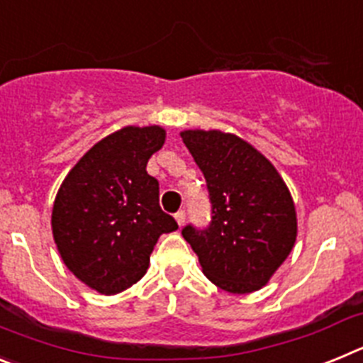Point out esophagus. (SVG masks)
<instances>
[{
    "instance_id": "34e87169",
    "label": "esophagus",
    "mask_w": 363,
    "mask_h": 363,
    "mask_svg": "<svg viewBox=\"0 0 363 363\" xmlns=\"http://www.w3.org/2000/svg\"><path fill=\"white\" fill-rule=\"evenodd\" d=\"M174 218H176V221H178V225L182 227L185 223V211H178V213L174 214Z\"/></svg>"
}]
</instances>
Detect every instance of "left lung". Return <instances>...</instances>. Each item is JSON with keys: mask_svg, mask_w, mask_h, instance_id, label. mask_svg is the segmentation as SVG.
<instances>
[{"mask_svg": "<svg viewBox=\"0 0 363 363\" xmlns=\"http://www.w3.org/2000/svg\"><path fill=\"white\" fill-rule=\"evenodd\" d=\"M179 136L203 172L213 211L209 225H185L184 238L220 289H262L296 242L289 189L274 165L242 138L198 129Z\"/></svg>", "mask_w": 363, "mask_h": 363, "instance_id": "obj_1", "label": "left lung"}]
</instances>
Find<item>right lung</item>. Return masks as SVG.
Listing matches in <instances>:
<instances>
[{"mask_svg":"<svg viewBox=\"0 0 363 363\" xmlns=\"http://www.w3.org/2000/svg\"><path fill=\"white\" fill-rule=\"evenodd\" d=\"M165 143L158 125L123 127L83 154L52 207V234L63 264L101 294L142 280L163 233L178 229L160 207L158 179L147 162Z\"/></svg>","mask_w":363,"mask_h":363,"instance_id":"right-lung-1","label":"right lung"}]
</instances>
